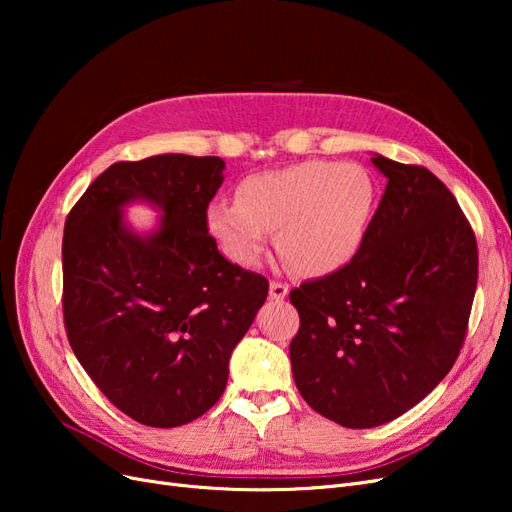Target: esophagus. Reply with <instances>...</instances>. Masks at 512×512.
<instances>
[{
  "label": "esophagus",
  "mask_w": 512,
  "mask_h": 512,
  "mask_svg": "<svg viewBox=\"0 0 512 512\" xmlns=\"http://www.w3.org/2000/svg\"><path fill=\"white\" fill-rule=\"evenodd\" d=\"M288 292H290L288 284H282V282H271L269 284V297L273 301H284L288 297Z\"/></svg>",
  "instance_id": "esophagus-1"
}]
</instances>
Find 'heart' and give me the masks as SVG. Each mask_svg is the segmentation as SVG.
I'll use <instances>...</instances> for the list:
<instances>
[{
  "label": "heart",
  "mask_w": 512,
  "mask_h": 512,
  "mask_svg": "<svg viewBox=\"0 0 512 512\" xmlns=\"http://www.w3.org/2000/svg\"><path fill=\"white\" fill-rule=\"evenodd\" d=\"M378 183L361 164L309 160L245 177L237 200L209 203V235L237 265H256L277 228V250L299 273L327 275L361 252Z\"/></svg>",
  "instance_id": "heart-1"
}]
</instances>
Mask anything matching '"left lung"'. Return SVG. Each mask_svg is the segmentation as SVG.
<instances>
[{
  "instance_id": "1",
  "label": "left lung",
  "mask_w": 512,
  "mask_h": 512,
  "mask_svg": "<svg viewBox=\"0 0 512 512\" xmlns=\"http://www.w3.org/2000/svg\"><path fill=\"white\" fill-rule=\"evenodd\" d=\"M389 179L361 252L290 292L294 384L350 429L393 421L455 365L478 280V247L446 185L423 166L371 158Z\"/></svg>"
}]
</instances>
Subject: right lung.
Returning a JSON list of instances; mask_svg holds the SVG:
<instances>
[{
  "mask_svg": "<svg viewBox=\"0 0 512 512\" xmlns=\"http://www.w3.org/2000/svg\"><path fill=\"white\" fill-rule=\"evenodd\" d=\"M224 168L183 153L117 162L68 213V342L108 401L149 427H179L215 406L230 354L267 299V277L228 262L207 230ZM138 199L163 213L145 236L122 218Z\"/></svg>",
  "mask_w": 512,
  "mask_h": 512,
  "instance_id": "obj_1",
  "label": "right lung"
}]
</instances>
